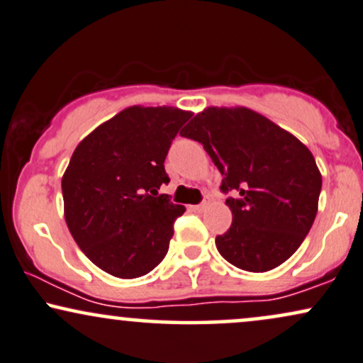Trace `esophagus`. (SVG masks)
Masks as SVG:
<instances>
[{
    "mask_svg": "<svg viewBox=\"0 0 363 363\" xmlns=\"http://www.w3.org/2000/svg\"><path fill=\"white\" fill-rule=\"evenodd\" d=\"M209 204H211V197H209V196H204V197H203V203L197 204L196 209H197V211H204L206 208H208Z\"/></svg>",
    "mask_w": 363,
    "mask_h": 363,
    "instance_id": "esophagus-1",
    "label": "esophagus"
}]
</instances>
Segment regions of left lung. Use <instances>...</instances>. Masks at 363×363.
Segmentation results:
<instances>
[{
	"instance_id": "obj_1",
	"label": "left lung",
	"mask_w": 363,
	"mask_h": 363,
	"mask_svg": "<svg viewBox=\"0 0 363 363\" xmlns=\"http://www.w3.org/2000/svg\"><path fill=\"white\" fill-rule=\"evenodd\" d=\"M182 137L203 144L223 176L233 224L216 247L245 272L264 273L303 242L318 211L322 174L295 135L246 107H208Z\"/></svg>"
}]
</instances>
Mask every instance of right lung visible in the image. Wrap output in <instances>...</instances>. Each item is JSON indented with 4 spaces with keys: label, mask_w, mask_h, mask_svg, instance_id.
<instances>
[{
    "label": "right lung",
    "mask_w": 363,
    "mask_h": 363,
    "mask_svg": "<svg viewBox=\"0 0 363 363\" xmlns=\"http://www.w3.org/2000/svg\"><path fill=\"white\" fill-rule=\"evenodd\" d=\"M192 113L134 105L90 132L62 177L65 221L86 258L112 277L147 274L167 255L186 208L159 194L164 160Z\"/></svg>",
    "instance_id": "right-lung-1"
}]
</instances>
